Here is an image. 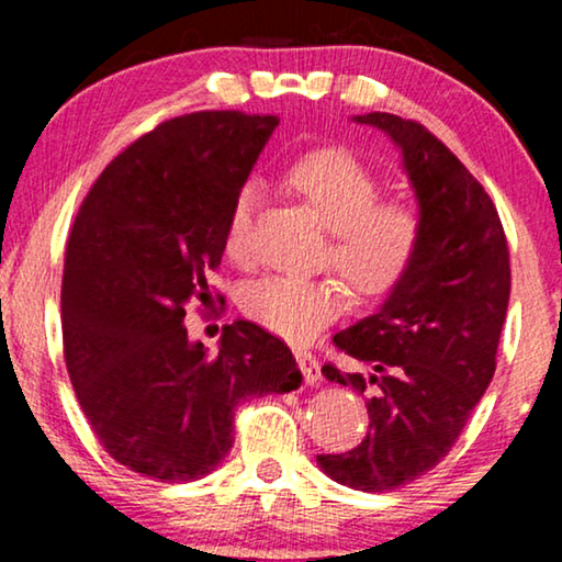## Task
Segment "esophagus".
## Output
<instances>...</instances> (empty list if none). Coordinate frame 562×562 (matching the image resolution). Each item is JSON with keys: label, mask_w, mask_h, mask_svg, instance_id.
<instances>
[{"label": "esophagus", "mask_w": 562, "mask_h": 562, "mask_svg": "<svg viewBox=\"0 0 562 562\" xmlns=\"http://www.w3.org/2000/svg\"><path fill=\"white\" fill-rule=\"evenodd\" d=\"M294 356H296V363H299V368H302V373H304V381H306V383H317V381L322 379L319 360L314 358L310 350H296Z\"/></svg>", "instance_id": "34e87169"}]
</instances>
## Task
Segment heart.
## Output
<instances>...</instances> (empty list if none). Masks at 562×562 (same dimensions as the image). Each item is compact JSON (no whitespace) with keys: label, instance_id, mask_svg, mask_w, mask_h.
<instances>
[{"label":"heart","instance_id":"b5f03b06","mask_svg":"<svg viewBox=\"0 0 562 562\" xmlns=\"http://www.w3.org/2000/svg\"><path fill=\"white\" fill-rule=\"evenodd\" d=\"M283 183L325 225L327 248L322 260L366 299L394 291L417 263L427 235L419 199L404 191L381 194L375 168L345 145H325L291 160ZM258 191L252 183L237 189L225 222V256L235 263L250 258L252 212ZM348 302V291L333 276L289 279L266 276L240 291V310L248 319L289 342H310Z\"/></svg>","mask_w":562,"mask_h":562}]
</instances>
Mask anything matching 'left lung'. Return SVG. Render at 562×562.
<instances>
[{"label":"left lung","instance_id":"left-lung-1","mask_svg":"<svg viewBox=\"0 0 562 562\" xmlns=\"http://www.w3.org/2000/svg\"><path fill=\"white\" fill-rule=\"evenodd\" d=\"M391 135L427 217L412 273L371 317L333 337L366 371L329 381L368 396L366 440L317 456L322 471L358 491H391L440 463L496 371L512 291L509 245L486 189L448 145L389 112L356 117Z\"/></svg>","mask_w":562,"mask_h":562}]
</instances>
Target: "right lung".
<instances>
[{"instance_id": "right-lung-1", "label": "right lung", "mask_w": 562, "mask_h": 562, "mask_svg": "<svg viewBox=\"0 0 562 562\" xmlns=\"http://www.w3.org/2000/svg\"><path fill=\"white\" fill-rule=\"evenodd\" d=\"M276 125L235 110L160 122L104 168L74 220L68 379L99 445L148 479H202L233 448L237 404L302 386L286 342L263 327L225 325L214 358L183 327L187 304H210L229 202Z\"/></svg>"}]
</instances>
